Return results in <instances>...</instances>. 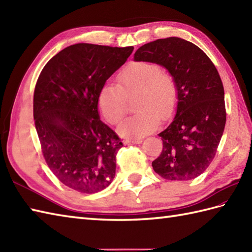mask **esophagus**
<instances>
[{
  "label": "esophagus",
  "mask_w": 252,
  "mask_h": 252,
  "mask_svg": "<svg viewBox=\"0 0 252 252\" xmlns=\"http://www.w3.org/2000/svg\"><path fill=\"white\" fill-rule=\"evenodd\" d=\"M141 142V138H127V140L125 141L126 144H140Z\"/></svg>",
  "instance_id": "34e87169"
}]
</instances>
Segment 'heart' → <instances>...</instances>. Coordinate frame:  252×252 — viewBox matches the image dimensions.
I'll return each mask as SVG.
<instances>
[{
    "mask_svg": "<svg viewBox=\"0 0 252 252\" xmlns=\"http://www.w3.org/2000/svg\"><path fill=\"white\" fill-rule=\"evenodd\" d=\"M118 85L105 84L97 96L98 108L111 125H118L126 114V97L134 93L135 115L118 127L125 137H141L153 132L173 114L178 103V85L172 74L152 62L126 66L117 76Z\"/></svg>",
    "mask_w": 252,
    "mask_h": 252,
    "instance_id": "obj_1",
    "label": "heart"
}]
</instances>
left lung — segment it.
I'll use <instances>...</instances> for the list:
<instances>
[{
	"label": "left lung",
	"instance_id": "left-lung-1",
	"mask_svg": "<svg viewBox=\"0 0 252 252\" xmlns=\"http://www.w3.org/2000/svg\"><path fill=\"white\" fill-rule=\"evenodd\" d=\"M134 60L165 67L178 85L176 115L159 133L163 147L153 169L170 181L197 178L215 158L226 122L223 83L215 63L191 42L173 36L144 44Z\"/></svg>",
	"mask_w": 252,
	"mask_h": 252
}]
</instances>
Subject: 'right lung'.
<instances>
[{
    "label": "right lung",
    "instance_id": "1",
    "mask_svg": "<svg viewBox=\"0 0 252 252\" xmlns=\"http://www.w3.org/2000/svg\"><path fill=\"white\" fill-rule=\"evenodd\" d=\"M134 47L78 43L51 58L34 88L33 118L46 164L69 189L103 190L114 180L120 137L99 119L100 89Z\"/></svg>",
    "mask_w": 252,
    "mask_h": 252
}]
</instances>
